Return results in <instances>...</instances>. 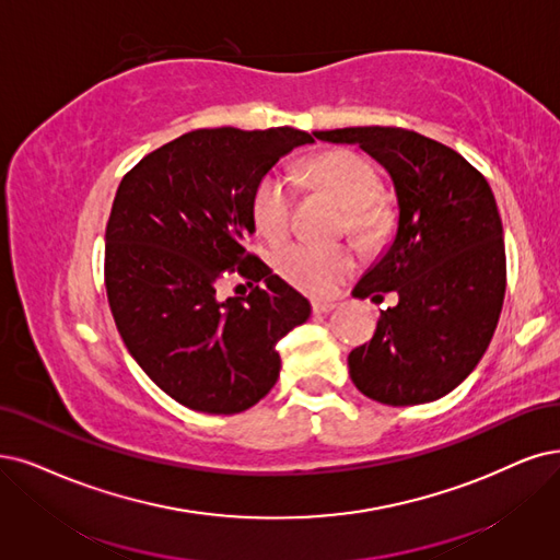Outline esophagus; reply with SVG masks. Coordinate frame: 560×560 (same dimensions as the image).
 Returning a JSON list of instances; mask_svg holds the SVG:
<instances>
[{"mask_svg":"<svg viewBox=\"0 0 560 560\" xmlns=\"http://www.w3.org/2000/svg\"><path fill=\"white\" fill-rule=\"evenodd\" d=\"M339 304L337 302H329V300H316V302H312V312L314 314H329V312H335Z\"/></svg>","mask_w":560,"mask_h":560,"instance_id":"34e87169","label":"esophagus"}]
</instances>
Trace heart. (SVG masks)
<instances>
[{"label": "heart", "instance_id": "heart-1", "mask_svg": "<svg viewBox=\"0 0 560 560\" xmlns=\"http://www.w3.org/2000/svg\"><path fill=\"white\" fill-rule=\"evenodd\" d=\"M302 177L308 189L332 196L343 207V228L350 237L369 246L378 242L389 214L378 200L383 184L374 165L360 154L329 150L304 163ZM295 191L285 177L267 173L254 191L252 217L256 231L267 240H281L291 231ZM358 256L350 246H320L308 242H291L275 254L277 272L308 295H329L355 269Z\"/></svg>", "mask_w": 560, "mask_h": 560}]
</instances>
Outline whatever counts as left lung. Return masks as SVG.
<instances>
[{
    "mask_svg": "<svg viewBox=\"0 0 560 560\" xmlns=\"http://www.w3.org/2000/svg\"><path fill=\"white\" fill-rule=\"evenodd\" d=\"M374 156L395 182L397 237L355 285L381 312L371 341L350 350L355 387L387 406L441 399L478 366L505 298L503 223L485 175L447 144L399 127L316 131Z\"/></svg>",
    "mask_w": 560,
    "mask_h": 560,
    "instance_id": "left-lung-1",
    "label": "left lung"
}]
</instances>
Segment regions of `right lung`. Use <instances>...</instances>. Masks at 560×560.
Returning a JSON list of instances; mask_svg holds the SVG:
<instances>
[{
	"instance_id": "right-lung-1",
	"label": "right lung",
	"mask_w": 560,
	"mask_h": 560,
	"mask_svg": "<svg viewBox=\"0 0 560 560\" xmlns=\"http://www.w3.org/2000/svg\"><path fill=\"white\" fill-rule=\"evenodd\" d=\"M306 142L291 127L196 129L119 182L103 260L110 312L140 369L186 408L258 404L279 378L277 343L312 314L246 244L258 182ZM235 271L253 291L221 301L218 283Z\"/></svg>"
}]
</instances>
